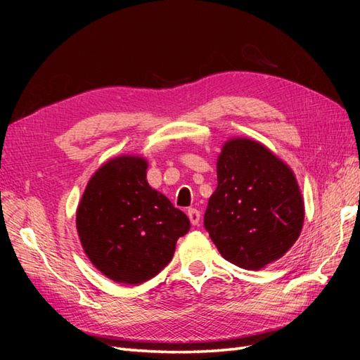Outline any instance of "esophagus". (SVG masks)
Returning a JSON list of instances; mask_svg holds the SVG:
<instances>
[{
	"instance_id": "34e87169",
	"label": "esophagus",
	"mask_w": 360,
	"mask_h": 360,
	"mask_svg": "<svg viewBox=\"0 0 360 360\" xmlns=\"http://www.w3.org/2000/svg\"><path fill=\"white\" fill-rule=\"evenodd\" d=\"M187 215H188L190 223H192L193 226H198V224H200V218H201V213H200V210H196V209H188Z\"/></svg>"
}]
</instances>
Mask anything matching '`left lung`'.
Returning a JSON list of instances; mask_svg holds the SVG:
<instances>
[{"instance_id": "obj_1", "label": "left lung", "mask_w": 360, "mask_h": 360, "mask_svg": "<svg viewBox=\"0 0 360 360\" xmlns=\"http://www.w3.org/2000/svg\"><path fill=\"white\" fill-rule=\"evenodd\" d=\"M218 187L204 226L227 262L259 271L281 258L302 233L304 202L285 160L249 137H231L217 159Z\"/></svg>"}]
</instances>
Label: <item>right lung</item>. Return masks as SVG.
Masks as SVG:
<instances>
[{"instance_id":"obj_1","label":"right lung","mask_w":360,"mask_h":360,"mask_svg":"<svg viewBox=\"0 0 360 360\" xmlns=\"http://www.w3.org/2000/svg\"><path fill=\"white\" fill-rule=\"evenodd\" d=\"M147 159L119 155L91 176L75 213L88 259L125 285L150 280L170 262L190 221L147 181Z\"/></svg>"}]
</instances>
